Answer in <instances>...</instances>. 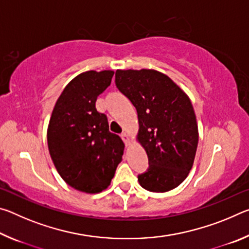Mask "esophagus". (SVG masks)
Listing matches in <instances>:
<instances>
[{"label": "esophagus", "mask_w": 249, "mask_h": 249, "mask_svg": "<svg viewBox=\"0 0 249 249\" xmlns=\"http://www.w3.org/2000/svg\"><path fill=\"white\" fill-rule=\"evenodd\" d=\"M121 137H122V140H123V142H125V145L127 146V145L129 144V137H128V135L126 134V133H122V134H121Z\"/></svg>", "instance_id": "esophagus-1"}]
</instances>
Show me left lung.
Returning a JSON list of instances; mask_svg holds the SVG:
<instances>
[{
  "mask_svg": "<svg viewBox=\"0 0 249 249\" xmlns=\"http://www.w3.org/2000/svg\"><path fill=\"white\" fill-rule=\"evenodd\" d=\"M115 84L136 107L137 140L148 156L149 168L138 175L140 184L151 192L172 190L190 172L199 142L190 99L156 70H116Z\"/></svg>",
  "mask_w": 249,
  "mask_h": 249,
  "instance_id": "1",
  "label": "left lung"
}]
</instances>
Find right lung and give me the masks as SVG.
<instances>
[{"instance_id": "obj_1", "label": "right lung", "mask_w": 249, "mask_h": 249, "mask_svg": "<svg viewBox=\"0 0 249 249\" xmlns=\"http://www.w3.org/2000/svg\"><path fill=\"white\" fill-rule=\"evenodd\" d=\"M113 74L91 70L77 75L59 96L49 121L48 149L58 174L86 193L107 189L123 157V141L109 132L107 115L95 107Z\"/></svg>"}]
</instances>
